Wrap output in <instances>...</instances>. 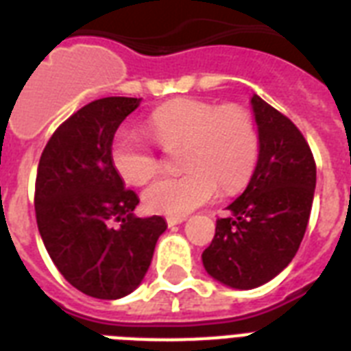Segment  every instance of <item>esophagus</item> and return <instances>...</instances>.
Here are the masks:
<instances>
[{"instance_id": "34e87169", "label": "esophagus", "mask_w": 351, "mask_h": 351, "mask_svg": "<svg viewBox=\"0 0 351 351\" xmlns=\"http://www.w3.org/2000/svg\"><path fill=\"white\" fill-rule=\"evenodd\" d=\"M167 226H169V228H173V226H176V224H182V222H184V220H186V217H167Z\"/></svg>"}]
</instances>
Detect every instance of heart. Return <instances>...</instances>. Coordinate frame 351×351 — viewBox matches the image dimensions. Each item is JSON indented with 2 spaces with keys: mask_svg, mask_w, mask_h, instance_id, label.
Instances as JSON below:
<instances>
[{
  "mask_svg": "<svg viewBox=\"0 0 351 351\" xmlns=\"http://www.w3.org/2000/svg\"><path fill=\"white\" fill-rule=\"evenodd\" d=\"M149 136L164 151L180 149L186 173L164 176L143 191V204L153 213L180 217L209 202L219 193L240 191L256 167L261 136L247 109L220 107L202 100H175L149 117ZM109 158L121 180L142 186L160 171V156L131 132L112 138Z\"/></svg>",
  "mask_w": 351,
  "mask_h": 351,
  "instance_id": "obj_1",
  "label": "heart"
}]
</instances>
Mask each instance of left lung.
Masks as SVG:
<instances>
[{
    "label": "left lung",
    "mask_w": 351,
    "mask_h": 351,
    "mask_svg": "<svg viewBox=\"0 0 351 351\" xmlns=\"http://www.w3.org/2000/svg\"><path fill=\"white\" fill-rule=\"evenodd\" d=\"M261 136L255 173L245 191L217 220L202 253L206 271L219 282L251 289L277 277L304 239L317 167L299 127L275 107L251 98Z\"/></svg>",
    "instance_id": "obj_1"
}]
</instances>
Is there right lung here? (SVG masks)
Wrapping results in <instances>:
<instances>
[{
  "label": "right lung",
  "mask_w": 351,
  "mask_h": 351,
  "mask_svg": "<svg viewBox=\"0 0 351 351\" xmlns=\"http://www.w3.org/2000/svg\"><path fill=\"white\" fill-rule=\"evenodd\" d=\"M138 106L140 98L125 96L90 101L58 127L38 164L36 222L47 253L69 284L95 299L131 293L167 228L158 215L132 213L140 200L109 158L118 125Z\"/></svg>",
  "instance_id": "add662e5"
}]
</instances>
